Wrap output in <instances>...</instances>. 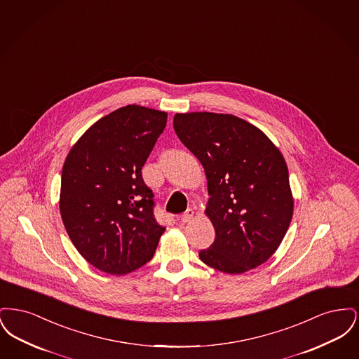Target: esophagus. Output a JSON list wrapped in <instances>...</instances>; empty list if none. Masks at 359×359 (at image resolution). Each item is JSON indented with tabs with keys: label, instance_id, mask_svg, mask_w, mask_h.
Returning a JSON list of instances; mask_svg holds the SVG:
<instances>
[{
	"label": "esophagus",
	"instance_id": "obj_1",
	"mask_svg": "<svg viewBox=\"0 0 359 359\" xmlns=\"http://www.w3.org/2000/svg\"><path fill=\"white\" fill-rule=\"evenodd\" d=\"M194 218V210H187L182 217H180V222L182 223H188L191 219Z\"/></svg>",
	"mask_w": 359,
	"mask_h": 359
}]
</instances>
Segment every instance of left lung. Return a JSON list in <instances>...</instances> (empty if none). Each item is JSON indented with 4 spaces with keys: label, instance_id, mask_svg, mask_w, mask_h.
<instances>
[{
    "label": "left lung",
    "instance_id": "left-lung-1",
    "mask_svg": "<svg viewBox=\"0 0 359 359\" xmlns=\"http://www.w3.org/2000/svg\"><path fill=\"white\" fill-rule=\"evenodd\" d=\"M173 128L207 177L205 212L215 239L201 259L229 274L259 266L280 246L293 214L283 154L255 125L231 114H176Z\"/></svg>",
    "mask_w": 359,
    "mask_h": 359
}]
</instances>
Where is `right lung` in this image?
<instances>
[{
    "mask_svg": "<svg viewBox=\"0 0 359 359\" xmlns=\"http://www.w3.org/2000/svg\"><path fill=\"white\" fill-rule=\"evenodd\" d=\"M165 125V111L128 104L90 126L66 157L62 219L81 256L102 272L141 268L165 230L141 173Z\"/></svg>",
    "mask_w": 359,
    "mask_h": 359,
    "instance_id": "1",
    "label": "right lung"
}]
</instances>
